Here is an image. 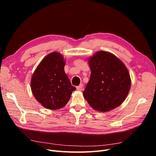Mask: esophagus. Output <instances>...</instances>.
Segmentation results:
<instances>
[{
	"mask_svg": "<svg viewBox=\"0 0 156 156\" xmlns=\"http://www.w3.org/2000/svg\"><path fill=\"white\" fill-rule=\"evenodd\" d=\"M83 84H80L79 86L77 87V90H79V91H82V90H83Z\"/></svg>",
	"mask_w": 156,
	"mask_h": 156,
	"instance_id": "1",
	"label": "esophagus"
}]
</instances>
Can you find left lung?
I'll list each match as a JSON object with an SVG mask.
<instances>
[{
  "mask_svg": "<svg viewBox=\"0 0 156 156\" xmlns=\"http://www.w3.org/2000/svg\"><path fill=\"white\" fill-rule=\"evenodd\" d=\"M90 78L83 96L93 109L111 111L120 105L131 88V78L124 64L108 52L98 51L88 58Z\"/></svg>",
  "mask_w": 156,
  "mask_h": 156,
  "instance_id": "1",
  "label": "left lung"
}]
</instances>
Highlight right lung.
I'll use <instances>...</instances> for the list:
<instances>
[{"label": "right lung", "mask_w": 156, "mask_h": 156, "mask_svg": "<svg viewBox=\"0 0 156 156\" xmlns=\"http://www.w3.org/2000/svg\"><path fill=\"white\" fill-rule=\"evenodd\" d=\"M65 60L58 52H53L42 60L31 78V90L36 100L50 110L64 107L72 92V85L64 72Z\"/></svg>", "instance_id": "obj_1"}]
</instances>
